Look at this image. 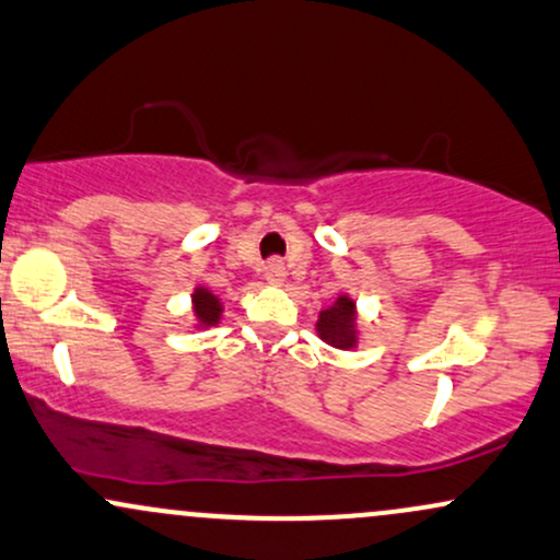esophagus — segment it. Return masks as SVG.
<instances>
[{
  "label": "esophagus",
  "instance_id": "1",
  "mask_svg": "<svg viewBox=\"0 0 560 560\" xmlns=\"http://www.w3.org/2000/svg\"><path fill=\"white\" fill-rule=\"evenodd\" d=\"M262 276H266V281H268V284H271V287H281V284H284V279H287L284 262H281L279 258L268 260L266 268H262Z\"/></svg>",
  "mask_w": 560,
  "mask_h": 560
}]
</instances>
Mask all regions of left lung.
<instances>
[{"label":"left lung","instance_id":"8db88e82","mask_svg":"<svg viewBox=\"0 0 560 560\" xmlns=\"http://www.w3.org/2000/svg\"><path fill=\"white\" fill-rule=\"evenodd\" d=\"M316 331L326 345L339 347V350H352V347L358 345L355 300L347 298V294H339L326 311L318 313Z\"/></svg>","mask_w":560,"mask_h":560}]
</instances>
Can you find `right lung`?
Masks as SVG:
<instances>
[{
	"instance_id": "right-lung-1",
	"label": "right lung",
	"mask_w": 560,
	"mask_h": 560,
	"mask_svg": "<svg viewBox=\"0 0 560 560\" xmlns=\"http://www.w3.org/2000/svg\"><path fill=\"white\" fill-rule=\"evenodd\" d=\"M191 311H195L197 326L208 329V326H215L218 320H221L223 305L208 287H195V294H191Z\"/></svg>"
}]
</instances>
